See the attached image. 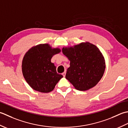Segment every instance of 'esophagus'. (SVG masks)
<instances>
[{
	"label": "esophagus",
	"mask_w": 128,
	"mask_h": 128,
	"mask_svg": "<svg viewBox=\"0 0 128 128\" xmlns=\"http://www.w3.org/2000/svg\"><path fill=\"white\" fill-rule=\"evenodd\" d=\"M66 71H64V73H62V75L64 76V77H65V76H66Z\"/></svg>",
	"instance_id": "esophagus-1"
}]
</instances>
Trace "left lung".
<instances>
[{
  "instance_id": "left-lung-1",
  "label": "left lung",
  "mask_w": 128,
  "mask_h": 128,
  "mask_svg": "<svg viewBox=\"0 0 128 128\" xmlns=\"http://www.w3.org/2000/svg\"><path fill=\"white\" fill-rule=\"evenodd\" d=\"M62 53L70 61L66 78L76 89L86 90L97 84L105 71V60L97 46L82 42L74 48H63Z\"/></svg>"
}]
</instances>
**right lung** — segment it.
<instances>
[{
	"label": "right lung",
	"mask_w": 128,
	"mask_h": 128,
	"mask_svg": "<svg viewBox=\"0 0 128 128\" xmlns=\"http://www.w3.org/2000/svg\"><path fill=\"white\" fill-rule=\"evenodd\" d=\"M58 48H52L48 44H40L30 48L23 58L22 72L30 87L42 93L52 90L56 84L63 77L57 74L56 67L51 60L60 52Z\"/></svg>",
	"instance_id": "add662e5"
}]
</instances>
